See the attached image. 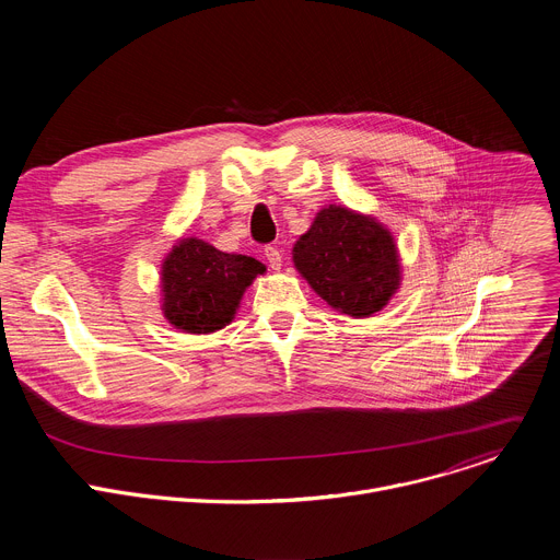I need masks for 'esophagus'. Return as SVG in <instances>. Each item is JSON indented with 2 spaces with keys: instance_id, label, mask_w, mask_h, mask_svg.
<instances>
[{
  "instance_id": "esophagus-1",
  "label": "esophagus",
  "mask_w": 560,
  "mask_h": 560,
  "mask_svg": "<svg viewBox=\"0 0 560 560\" xmlns=\"http://www.w3.org/2000/svg\"><path fill=\"white\" fill-rule=\"evenodd\" d=\"M264 255H266V261L270 264L272 270H281V266H283V253H281L277 246H266V248H264Z\"/></svg>"
}]
</instances>
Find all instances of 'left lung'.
Listing matches in <instances>:
<instances>
[{
	"mask_svg": "<svg viewBox=\"0 0 560 560\" xmlns=\"http://www.w3.org/2000/svg\"><path fill=\"white\" fill-rule=\"evenodd\" d=\"M292 261L318 296L354 318L383 310L401 285L389 230L343 206L316 212L292 248Z\"/></svg>",
	"mask_w": 560,
	"mask_h": 560,
	"instance_id": "left-lung-1",
	"label": "left lung"
}]
</instances>
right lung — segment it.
<instances>
[{
    "mask_svg": "<svg viewBox=\"0 0 560 560\" xmlns=\"http://www.w3.org/2000/svg\"><path fill=\"white\" fill-rule=\"evenodd\" d=\"M266 266L246 255H228L201 238H182L162 268L164 316L177 330L208 335L228 326L246 288Z\"/></svg>",
    "mask_w": 560,
    "mask_h": 560,
    "instance_id": "obj_1",
    "label": "right lung"
}]
</instances>
